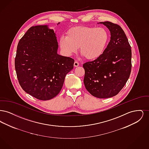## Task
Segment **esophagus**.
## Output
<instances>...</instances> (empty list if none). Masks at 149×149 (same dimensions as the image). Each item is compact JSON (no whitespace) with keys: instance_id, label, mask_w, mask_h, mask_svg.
I'll return each mask as SVG.
<instances>
[{"instance_id":"1","label":"esophagus","mask_w":149,"mask_h":149,"mask_svg":"<svg viewBox=\"0 0 149 149\" xmlns=\"http://www.w3.org/2000/svg\"><path fill=\"white\" fill-rule=\"evenodd\" d=\"M79 63H78L77 61H75V62H74V66L75 67H78V66H79Z\"/></svg>"}]
</instances>
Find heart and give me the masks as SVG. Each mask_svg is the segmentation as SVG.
Returning a JSON list of instances; mask_svg holds the SVG:
<instances>
[{"instance_id":"obj_1","label":"heart","mask_w":149,"mask_h":149,"mask_svg":"<svg viewBox=\"0 0 149 149\" xmlns=\"http://www.w3.org/2000/svg\"><path fill=\"white\" fill-rule=\"evenodd\" d=\"M108 41V33L103 27L77 26L69 29L66 36L59 40V46L66 56L78 51L88 60L98 58L103 54Z\"/></svg>"}]
</instances>
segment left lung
Returning a JSON list of instances; mask_svg holds the SVG:
<instances>
[{
    "label": "left lung",
    "mask_w": 149,
    "mask_h": 149,
    "mask_svg": "<svg viewBox=\"0 0 149 149\" xmlns=\"http://www.w3.org/2000/svg\"><path fill=\"white\" fill-rule=\"evenodd\" d=\"M110 31L111 40L98 58L83 64L86 89L98 98L116 95L125 85L131 70V47L123 30L110 22H99Z\"/></svg>",
    "instance_id": "1"
}]
</instances>
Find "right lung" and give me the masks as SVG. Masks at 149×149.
<instances>
[{
  "instance_id": "obj_1",
  "label": "right lung",
  "mask_w": 149,
  "mask_h": 149,
  "mask_svg": "<svg viewBox=\"0 0 149 149\" xmlns=\"http://www.w3.org/2000/svg\"><path fill=\"white\" fill-rule=\"evenodd\" d=\"M58 47L56 33L47 25L31 27L18 42L15 58L18 80L22 88L37 99L56 97L74 68V60L58 55Z\"/></svg>"
}]
</instances>
